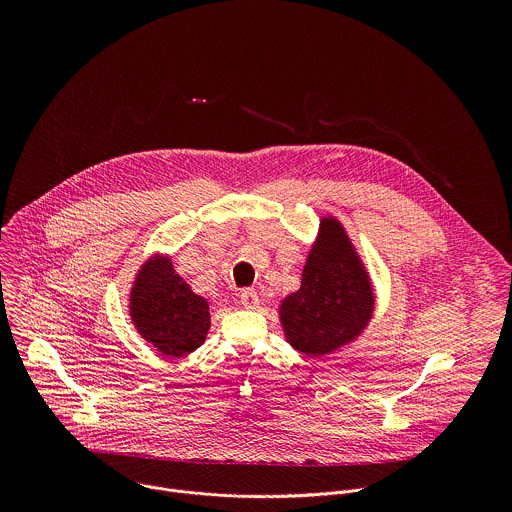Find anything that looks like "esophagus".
<instances>
[{"mask_svg": "<svg viewBox=\"0 0 512 512\" xmlns=\"http://www.w3.org/2000/svg\"><path fill=\"white\" fill-rule=\"evenodd\" d=\"M240 303L246 307V309H256L260 305V299H258V293L254 290H242L240 292Z\"/></svg>", "mask_w": 512, "mask_h": 512, "instance_id": "esophagus-1", "label": "esophagus"}]
</instances>
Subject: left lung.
I'll use <instances>...</instances> for the list:
<instances>
[{
    "label": "left lung",
    "mask_w": 512,
    "mask_h": 512,
    "mask_svg": "<svg viewBox=\"0 0 512 512\" xmlns=\"http://www.w3.org/2000/svg\"><path fill=\"white\" fill-rule=\"evenodd\" d=\"M374 293L365 266L337 219L321 220L301 288L280 305L286 339L307 357L327 355L365 331Z\"/></svg>",
    "instance_id": "1"
}]
</instances>
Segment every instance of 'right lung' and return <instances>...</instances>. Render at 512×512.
Returning a JSON list of instances; mask_svg holds the SVG:
<instances>
[{
    "instance_id": "right-lung-1",
    "label": "right lung",
    "mask_w": 512,
    "mask_h": 512,
    "mask_svg": "<svg viewBox=\"0 0 512 512\" xmlns=\"http://www.w3.org/2000/svg\"><path fill=\"white\" fill-rule=\"evenodd\" d=\"M130 315L140 335L167 357H183L205 343L209 303L175 274L169 258H151L138 272Z\"/></svg>"
}]
</instances>
